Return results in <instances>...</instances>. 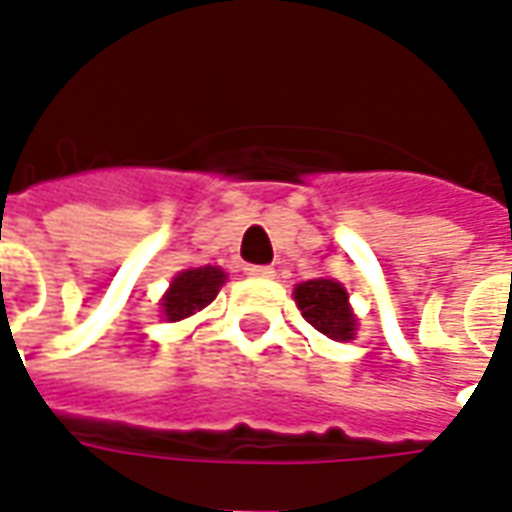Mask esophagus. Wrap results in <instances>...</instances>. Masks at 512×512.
Here are the masks:
<instances>
[{
	"instance_id": "34e87169",
	"label": "esophagus",
	"mask_w": 512,
	"mask_h": 512,
	"mask_svg": "<svg viewBox=\"0 0 512 512\" xmlns=\"http://www.w3.org/2000/svg\"><path fill=\"white\" fill-rule=\"evenodd\" d=\"M245 275H251V278H272L275 270L267 267V264H248V267H245Z\"/></svg>"
}]
</instances>
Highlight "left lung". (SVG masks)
Here are the masks:
<instances>
[{
  "label": "left lung",
  "mask_w": 512,
  "mask_h": 512,
  "mask_svg": "<svg viewBox=\"0 0 512 512\" xmlns=\"http://www.w3.org/2000/svg\"><path fill=\"white\" fill-rule=\"evenodd\" d=\"M294 300L305 322L333 341H352L357 316L349 305V294L333 278H313L294 286Z\"/></svg>",
  "instance_id": "8db88e82"
}]
</instances>
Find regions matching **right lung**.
I'll return each mask as SVG.
<instances>
[{
    "instance_id": "obj_1",
    "label": "right lung",
    "mask_w": 512,
    "mask_h": 512,
    "mask_svg": "<svg viewBox=\"0 0 512 512\" xmlns=\"http://www.w3.org/2000/svg\"><path fill=\"white\" fill-rule=\"evenodd\" d=\"M226 283V272L220 267H193V270H182L171 281L169 292L160 300V311L169 322H182L201 308H207L215 297H218L220 286Z\"/></svg>"
}]
</instances>
